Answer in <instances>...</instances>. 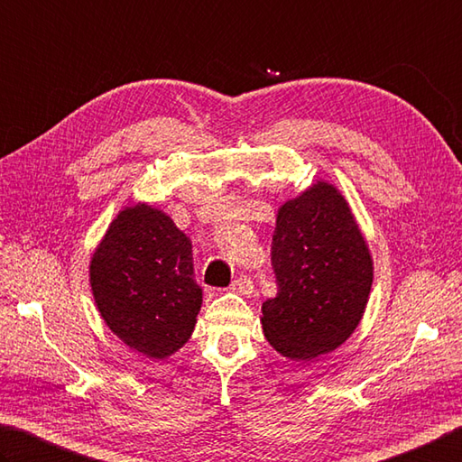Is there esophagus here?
<instances>
[{
    "mask_svg": "<svg viewBox=\"0 0 462 462\" xmlns=\"http://www.w3.org/2000/svg\"><path fill=\"white\" fill-rule=\"evenodd\" d=\"M231 290L233 291H237V293H245V295H249V293H254V282H251V277L249 275H239L237 280H235L233 283H231Z\"/></svg>",
    "mask_w": 462,
    "mask_h": 462,
    "instance_id": "1",
    "label": "esophagus"
}]
</instances>
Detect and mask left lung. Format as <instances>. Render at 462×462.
I'll return each instance as SVG.
<instances>
[{
    "label": "left lung",
    "instance_id": "obj_1",
    "mask_svg": "<svg viewBox=\"0 0 462 462\" xmlns=\"http://www.w3.org/2000/svg\"><path fill=\"white\" fill-rule=\"evenodd\" d=\"M277 295L263 303V332L277 352L311 360L358 326L372 259L344 197L318 182L277 213L272 241Z\"/></svg>",
    "mask_w": 462,
    "mask_h": 462
}]
</instances>
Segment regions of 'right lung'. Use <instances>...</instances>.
Instances as JSON below:
<instances>
[{
  "label": "right lung",
  "instance_id": "add662e5",
  "mask_svg": "<svg viewBox=\"0 0 462 462\" xmlns=\"http://www.w3.org/2000/svg\"><path fill=\"white\" fill-rule=\"evenodd\" d=\"M96 306L108 328L146 358H164L187 342L201 310L193 245L152 207L125 208L90 263Z\"/></svg>",
  "mask_w": 462,
  "mask_h": 462
}]
</instances>
